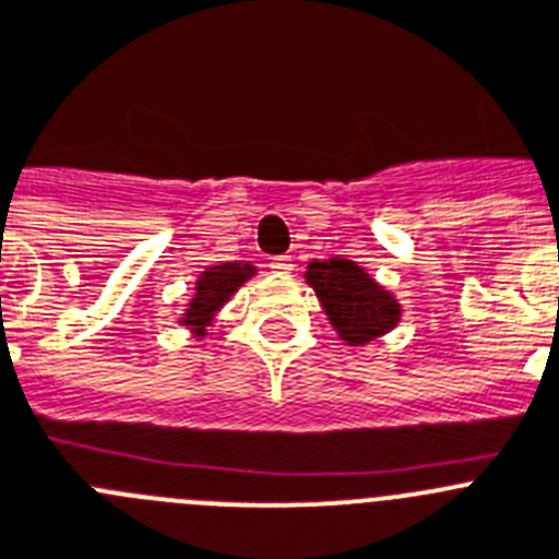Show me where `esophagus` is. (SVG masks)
<instances>
[{
  "label": "esophagus",
  "mask_w": 559,
  "mask_h": 559,
  "mask_svg": "<svg viewBox=\"0 0 559 559\" xmlns=\"http://www.w3.org/2000/svg\"><path fill=\"white\" fill-rule=\"evenodd\" d=\"M270 266H273V273H293V255H275V259L270 261Z\"/></svg>",
  "instance_id": "34e87169"
}]
</instances>
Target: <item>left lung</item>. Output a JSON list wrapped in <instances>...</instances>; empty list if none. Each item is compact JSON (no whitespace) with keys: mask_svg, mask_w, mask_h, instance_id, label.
<instances>
[{"mask_svg":"<svg viewBox=\"0 0 559 559\" xmlns=\"http://www.w3.org/2000/svg\"><path fill=\"white\" fill-rule=\"evenodd\" d=\"M307 281L318 293L332 326L348 346H362L400 323L402 309L394 295L385 293L354 261H312L307 270Z\"/></svg>","mask_w":559,"mask_h":559,"instance_id":"obj_1","label":"left lung"}]
</instances>
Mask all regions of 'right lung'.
I'll return each instance as SVG.
<instances>
[{
  "label": "right lung",
  "instance_id": "add662e5",
  "mask_svg": "<svg viewBox=\"0 0 559 559\" xmlns=\"http://www.w3.org/2000/svg\"><path fill=\"white\" fill-rule=\"evenodd\" d=\"M252 275L250 264H219L211 266L205 273L199 275L197 281V295H193L191 307L186 312V326L197 329V334L205 332V326L211 323L213 312L230 298L241 284Z\"/></svg>",
  "mask_w": 559,
  "mask_h": 559
}]
</instances>
